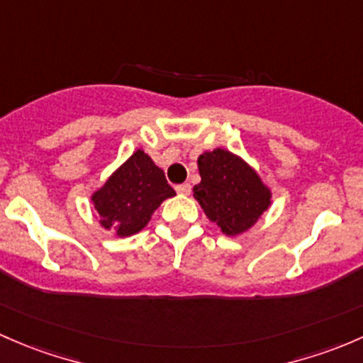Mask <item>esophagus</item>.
Masks as SVG:
<instances>
[{"label": "esophagus", "mask_w": 363, "mask_h": 363, "mask_svg": "<svg viewBox=\"0 0 363 363\" xmlns=\"http://www.w3.org/2000/svg\"><path fill=\"white\" fill-rule=\"evenodd\" d=\"M190 190H192V186H190V183H182V185L177 186V192L180 194V196H189Z\"/></svg>", "instance_id": "1"}]
</instances>
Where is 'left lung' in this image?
Instances as JSON below:
<instances>
[{
    "instance_id": "obj_1",
    "label": "left lung",
    "mask_w": 363,
    "mask_h": 363,
    "mask_svg": "<svg viewBox=\"0 0 363 363\" xmlns=\"http://www.w3.org/2000/svg\"><path fill=\"white\" fill-rule=\"evenodd\" d=\"M197 167L201 182L194 199L225 236L248 233L271 206V189L241 155L215 148L197 157Z\"/></svg>"
}]
</instances>
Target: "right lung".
Masks as SVG:
<instances>
[{"label":"right lung","mask_w":363,"mask_h":363,"mask_svg":"<svg viewBox=\"0 0 363 363\" xmlns=\"http://www.w3.org/2000/svg\"><path fill=\"white\" fill-rule=\"evenodd\" d=\"M177 196L164 171L145 150L138 148L124 164L92 192L98 222L117 238H129L143 230L160 204Z\"/></svg>","instance_id":"1"}]
</instances>
